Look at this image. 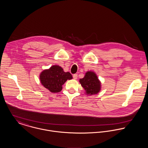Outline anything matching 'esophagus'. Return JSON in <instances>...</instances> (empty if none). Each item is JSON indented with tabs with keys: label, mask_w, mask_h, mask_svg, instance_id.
Listing matches in <instances>:
<instances>
[{
	"label": "esophagus",
	"mask_w": 148,
	"mask_h": 148,
	"mask_svg": "<svg viewBox=\"0 0 148 148\" xmlns=\"http://www.w3.org/2000/svg\"><path fill=\"white\" fill-rule=\"evenodd\" d=\"M77 77H78V74H74L73 75V78L74 79H77Z\"/></svg>",
	"instance_id": "34e87169"
}]
</instances>
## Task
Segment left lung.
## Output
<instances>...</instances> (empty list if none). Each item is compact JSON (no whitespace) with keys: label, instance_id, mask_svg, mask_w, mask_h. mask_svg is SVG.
<instances>
[{"label":"left lung","instance_id":"8db88e82","mask_svg":"<svg viewBox=\"0 0 148 148\" xmlns=\"http://www.w3.org/2000/svg\"><path fill=\"white\" fill-rule=\"evenodd\" d=\"M79 82L87 95L97 94L100 90L101 84L94 72L88 71Z\"/></svg>","mask_w":148,"mask_h":148}]
</instances>
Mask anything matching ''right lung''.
I'll list each match as a JSON object with an SVG mask.
<instances>
[{
    "label": "right lung",
    "mask_w": 148,
    "mask_h": 148,
    "mask_svg": "<svg viewBox=\"0 0 148 148\" xmlns=\"http://www.w3.org/2000/svg\"><path fill=\"white\" fill-rule=\"evenodd\" d=\"M73 78L69 72H64L61 67L53 65L48 70L43 71L40 75L42 84L51 92H59L62 86L68 79Z\"/></svg>",
    "instance_id": "right-lung-1"
}]
</instances>
